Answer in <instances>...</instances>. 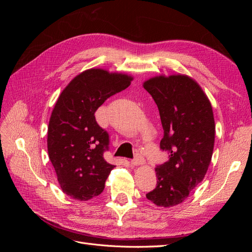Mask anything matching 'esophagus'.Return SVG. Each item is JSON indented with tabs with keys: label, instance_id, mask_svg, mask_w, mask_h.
<instances>
[{
	"label": "esophagus",
	"instance_id": "34e87169",
	"mask_svg": "<svg viewBox=\"0 0 252 252\" xmlns=\"http://www.w3.org/2000/svg\"><path fill=\"white\" fill-rule=\"evenodd\" d=\"M144 163H145V159L142 156H136L133 161H131L132 166H140V165H143Z\"/></svg>",
	"mask_w": 252,
	"mask_h": 252
}]
</instances>
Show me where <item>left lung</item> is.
<instances>
[{
	"mask_svg": "<svg viewBox=\"0 0 252 252\" xmlns=\"http://www.w3.org/2000/svg\"><path fill=\"white\" fill-rule=\"evenodd\" d=\"M154 98L164 130L159 143L169 159L157 167V187L146 197L158 207L184 202L211 162L216 124L208 96L187 74H159L143 83Z\"/></svg>",
	"mask_w": 252,
	"mask_h": 252,
	"instance_id": "obj_1",
	"label": "left lung"
}]
</instances>
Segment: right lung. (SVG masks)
<instances>
[{
	"instance_id": "obj_1",
	"label": "right lung",
	"mask_w": 252,
	"mask_h": 252,
	"mask_svg": "<svg viewBox=\"0 0 252 252\" xmlns=\"http://www.w3.org/2000/svg\"><path fill=\"white\" fill-rule=\"evenodd\" d=\"M132 80L127 73L90 68L61 93L49 119L47 149L61 189L71 199L88 201L103 192L116 166L103 158L109 138L97 125L94 112Z\"/></svg>"
}]
</instances>
